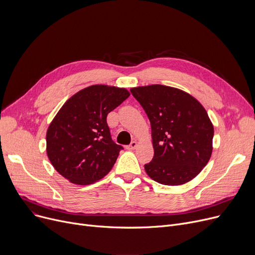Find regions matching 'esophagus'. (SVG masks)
Here are the masks:
<instances>
[{"label": "esophagus", "mask_w": 255, "mask_h": 255, "mask_svg": "<svg viewBox=\"0 0 255 255\" xmlns=\"http://www.w3.org/2000/svg\"><path fill=\"white\" fill-rule=\"evenodd\" d=\"M137 145H138V143H137L136 141H132V142L127 146V150H134Z\"/></svg>", "instance_id": "1"}]
</instances>
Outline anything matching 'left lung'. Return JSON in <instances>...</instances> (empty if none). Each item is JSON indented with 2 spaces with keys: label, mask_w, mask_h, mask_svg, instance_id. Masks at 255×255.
<instances>
[{
  "label": "left lung",
  "mask_w": 255,
  "mask_h": 255,
  "mask_svg": "<svg viewBox=\"0 0 255 255\" xmlns=\"http://www.w3.org/2000/svg\"><path fill=\"white\" fill-rule=\"evenodd\" d=\"M130 91L151 122L154 157L144 165L148 176L168 186L194 179L213 151L214 126L205 107L189 93L168 86Z\"/></svg>",
  "instance_id": "obj_1"
}]
</instances>
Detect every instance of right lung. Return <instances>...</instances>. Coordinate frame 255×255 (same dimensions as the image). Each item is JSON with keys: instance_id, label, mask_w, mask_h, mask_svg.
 Here are the masks:
<instances>
[{"instance_id": "add662e5", "label": "right lung", "mask_w": 255, "mask_h": 255, "mask_svg": "<svg viewBox=\"0 0 255 255\" xmlns=\"http://www.w3.org/2000/svg\"><path fill=\"white\" fill-rule=\"evenodd\" d=\"M130 96L125 88L93 85L67 100L46 131V153L72 184L90 185L109 173L122 145L112 140L106 117Z\"/></svg>"}]
</instances>
